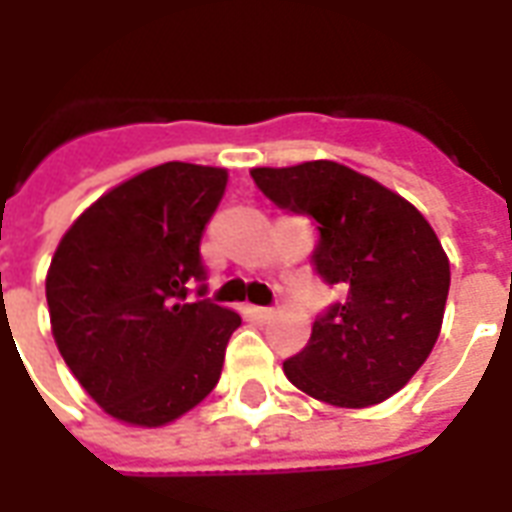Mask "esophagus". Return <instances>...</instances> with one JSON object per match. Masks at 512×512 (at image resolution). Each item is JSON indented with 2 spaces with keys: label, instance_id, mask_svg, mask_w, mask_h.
Returning <instances> with one entry per match:
<instances>
[{
  "label": "esophagus",
  "instance_id": "obj_1",
  "mask_svg": "<svg viewBox=\"0 0 512 512\" xmlns=\"http://www.w3.org/2000/svg\"><path fill=\"white\" fill-rule=\"evenodd\" d=\"M249 315H252L255 321L266 323L274 318V307H249Z\"/></svg>",
  "mask_w": 512,
  "mask_h": 512
}]
</instances>
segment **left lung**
<instances>
[{
	"mask_svg": "<svg viewBox=\"0 0 512 512\" xmlns=\"http://www.w3.org/2000/svg\"><path fill=\"white\" fill-rule=\"evenodd\" d=\"M277 208L318 224L315 274L343 290L312 323L285 376L340 408L376 406L408 384L439 340L450 260L400 194L337 161L252 169Z\"/></svg>",
	"mask_w": 512,
	"mask_h": 512,
	"instance_id": "obj_1",
	"label": "left lung"
}]
</instances>
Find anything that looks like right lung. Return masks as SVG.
Segmentation results:
<instances>
[{
    "instance_id": "right-lung-1",
    "label": "right lung",
    "mask_w": 512,
    "mask_h": 512,
    "mask_svg": "<svg viewBox=\"0 0 512 512\" xmlns=\"http://www.w3.org/2000/svg\"><path fill=\"white\" fill-rule=\"evenodd\" d=\"M224 186L219 167L145 169L95 200L51 257L54 343L87 395L120 422L167 425L222 376L241 315L186 296L205 279L200 241Z\"/></svg>"
}]
</instances>
